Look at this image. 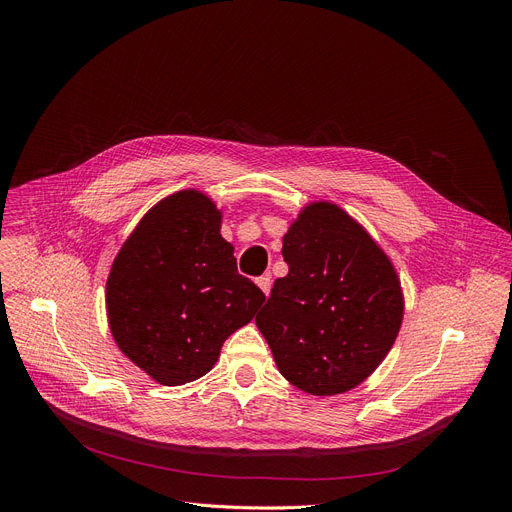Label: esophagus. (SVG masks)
<instances>
[{
	"label": "esophagus",
	"mask_w": 512,
	"mask_h": 512,
	"mask_svg": "<svg viewBox=\"0 0 512 512\" xmlns=\"http://www.w3.org/2000/svg\"><path fill=\"white\" fill-rule=\"evenodd\" d=\"M257 286L261 288V292L265 294V297H270V290H272V280H270V276L257 278Z\"/></svg>",
	"instance_id": "esophagus-1"
}]
</instances>
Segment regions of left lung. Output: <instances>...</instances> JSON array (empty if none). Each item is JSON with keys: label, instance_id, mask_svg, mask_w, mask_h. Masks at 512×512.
Segmentation results:
<instances>
[{"label": "left lung", "instance_id": "1", "mask_svg": "<svg viewBox=\"0 0 512 512\" xmlns=\"http://www.w3.org/2000/svg\"><path fill=\"white\" fill-rule=\"evenodd\" d=\"M288 276L255 324L284 378L313 396L357 388L402 326L405 297L386 251L332 201L307 203L282 238Z\"/></svg>", "mask_w": 512, "mask_h": 512}]
</instances>
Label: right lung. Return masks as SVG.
Listing matches in <instances>:
<instances>
[{
    "label": "right lung",
    "instance_id": "right-lung-1",
    "mask_svg": "<svg viewBox=\"0 0 512 512\" xmlns=\"http://www.w3.org/2000/svg\"><path fill=\"white\" fill-rule=\"evenodd\" d=\"M222 211L184 188L157 201L124 240L105 284L120 351L161 386L195 382L247 326L265 294L236 272Z\"/></svg>",
    "mask_w": 512,
    "mask_h": 512
}]
</instances>
